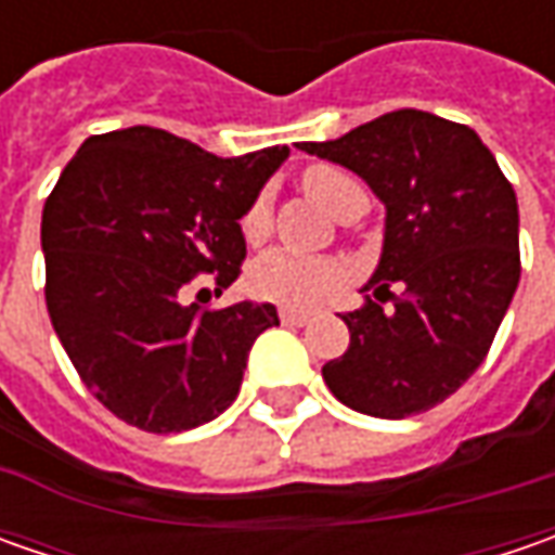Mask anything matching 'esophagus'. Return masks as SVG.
<instances>
[{
    "instance_id": "34e87169",
    "label": "esophagus",
    "mask_w": 555,
    "mask_h": 555,
    "mask_svg": "<svg viewBox=\"0 0 555 555\" xmlns=\"http://www.w3.org/2000/svg\"><path fill=\"white\" fill-rule=\"evenodd\" d=\"M278 318L289 324V327H302V324H309L311 321V311H299V309H281L278 311Z\"/></svg>"
}]
</instances>
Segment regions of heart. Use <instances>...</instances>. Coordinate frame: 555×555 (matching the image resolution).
Here are the masks:
<instances>
[{"label": "heart", "mask_w": 555, "mask_h": 555, "mask_svg": "<svg viewBox=\"0 0 555 555\" xmlns=\"http://www.w3.org/2000/svg\"><path fill=\"white\" fill-rule=\"evenodd\" d=\"M302 188L311 201L324 206L339 222H346L354 212L364 216L367 209V191L339 166H327V163L311 166L302 176ZM268 228H271V203H268V194H259L246 206L244 219H241L246 244L266 241ZM339 281H343V271L336 262L318 259V256H299L293 249H268L249 266V289L259 299L281 302V306H314L324 296H331L333 289L339 287Z\"/></svg>", "instance_id": "1"}]
</instances>
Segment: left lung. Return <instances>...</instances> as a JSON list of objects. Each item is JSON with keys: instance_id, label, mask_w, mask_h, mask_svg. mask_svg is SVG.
I'll return each mask as SVG.
<instances>
[{"instance_id": "obj_1", "label": "left lung", "mask_w": 555, "mask_h": 555, "mask_svg": "<svg viewBox=\"0 0 555 555\" xmlns=\"http://www.w3.org/2000/svg\"><path fill=\"white\" fill-rule=\"evenodd\" d=\"M299 147L386 203L383 259L364 287L377 299L343 314L349 349L324 364V383L358 414H423L476 373L519 287L516 191L469 126L414 107Z\"/></svg>"}]
</instances>
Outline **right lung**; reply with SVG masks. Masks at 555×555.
Here are the masks:
<instances>
[{"label":"right lung","mask_w":555,"mask_h":555,"mask_svg":"<svg viewBox=\"0 0 555 555\" xmlns=\"http://www.w3.org/2000/svg\"><path fill=\"white\" fill-rule=\"evenodd\" d=\"M287 154L274 144L224 160L132 126L86 139L64 166L42 209L46 306L79 379L122 423L184 433L237 398L278 309H203L188 296L201 274L216 293L237 281L241 219Z\"/></svg>","instance_id":"obj_1"}]
</instances>
